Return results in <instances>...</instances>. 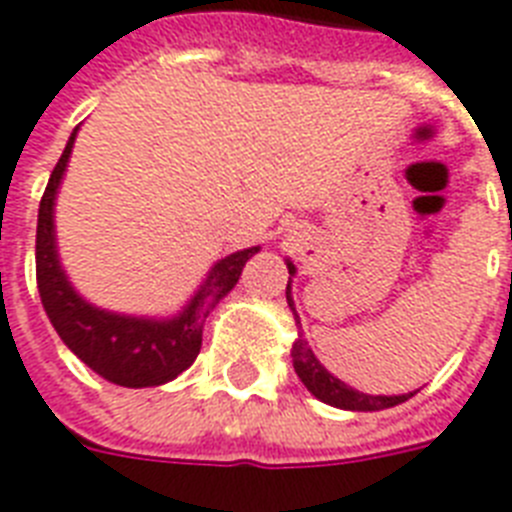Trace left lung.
<instances>
[{
	"label": "left lung",
	"mask_w": 512,
	"mask_h": 512,
	"mask_svg": "<svg viewBox=\"0 0 512 512\" xmlns=\"http://www.w3.org/2000/svg\"><path fill=\"white\" fill-rule=\"evenodd\" d=\"M288 272L296 275V267L288 261ZM285 298H288V306L293 309V317H296V325L301 330V322H298L296 306H293V296H290V280L288 288H285ZM290 357H293V367H296V375L301 378L309 391H312L320 402L330 404V407H338V410H351V412H375V410H388V407H396V404L407 402L412 394L402 396H372L362 394L357 388L346 386L343 380H338L335 375L325 370L320 365V359L314 357V351L309 349L304 333H298L293 349H290Z\"/></svg>",
	"instance_id": "1"
}]
</instances>
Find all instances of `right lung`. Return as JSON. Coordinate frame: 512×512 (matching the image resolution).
I'll return each mask as SVG.
<instances>
[{"mask_svg":"<svg viewBox=\"0 0 512 512\" xmlns=\"http://www.w3.org/2000/svg\"><path fill=\"white\" fill-rule=\"evenodd\" d=\"M76 132L79 126L73 129L60 161L52 169V177L39 203L36 285H39L44 312L65 346L97 375L126 388L161 386L195 362L200 343H203V322L208 312L235 288L245 261L251 259L253 253H259V245L216 261L198 293L187 301L182 312L169 320L126 317V314L105 312L92 306L68 282L57 259L55 245L57 187L63 182Z\"/></svg>","mask_w":512,"mask_h":512,"instance_id":"right-lung-1","label":"right lung"}]
</instances>
